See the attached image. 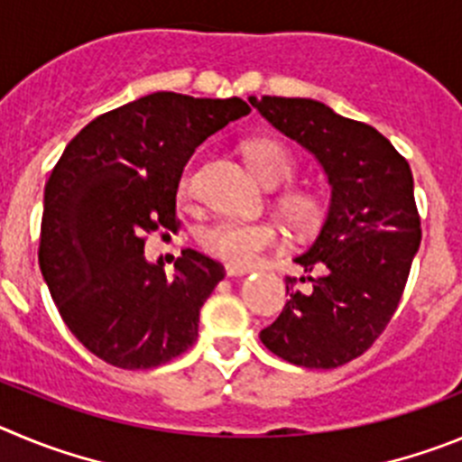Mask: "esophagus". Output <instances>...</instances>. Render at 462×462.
I'll list each match as a JSON object with an SVG mask.
<instances>
[{
    "label": "esophagus",
    "mask_w": 462,
    "mask_h": 462,
    "mask_svg": "<svg viewBox=\"0 0 462 462\" xmlns=\"http://www.w3.org/2000/svg\"><path fill=\"white\" fill-rule=\"evenodd\" d=\"M226 273L227 276H246V273H251V267H235V264H227Z\"/></svg>",
    "instance_id": "1"
}]
</instances>
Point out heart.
<instances>
[{
  "label": "heart",
  "mask_w": 462,
  "mask_h": 462,
  "mask_svg": "<svg viewBox=\"0 0 462 462\" xmlns=\"http://www.w3.org/2000/svg\"><path fill=\"white\" fill-rule=\"evenodd\" d=\"M248 163L257 180L269 189L288 184L294 174V159L288 149L276 140H255L246 147ZM189 190V180L181 181V193ZM282 211L297 226H309L318 218L319 200L309 190H292L282 195ZM281 235L276 226L267 221H236L221 218L200 232V244L209 255L235 264V267H251L257 257L269 248L278 246Z\"/></svg>",
  "instance_id": "b5f03b06"
}]
</instances>
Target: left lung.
Wrapping results in <instances>:
<instances>
[{
  "label": "left lung",
  "mask_w": 462,
  "mask_h": 462,
  "mask_svg": "<svg viewBox=\"0 0 462 462\" xmlns=\"http://www.w3.org/2000/svg\"><path fill=\"white\" fill-rule=\"evenodd\" d=\"M251 106L285 138L313 153L331 186L318 239L294 257L313 292L292 290L267 350L303 368H338L364 355L392 319L421 244L412 170L368 124L313 98L262 97Z\"/></svg>",
  "instance_id": "left-lung-1"
}]
</instances>
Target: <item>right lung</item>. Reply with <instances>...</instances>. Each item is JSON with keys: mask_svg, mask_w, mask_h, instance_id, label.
Segmentation results:
<instances>
[{"mask_svg": "<svg viewBox=\"0 0 462 462\" xmlns=\"http://www.w3.org/2000/svg\"><path fill=\"white\" fill-rule=\"evenodd\" d=\"M246 101L156 91L87 124L45 184L39 267L61 319L91 355L147 371L198 338L200 309L226 272L186 248L165 276L144 232L174 230L181 172Z\"/></svg>", "mask_w": 462, "mask_h": 462, "instance_id": "1", "label": "right lung"}]
</instances>
